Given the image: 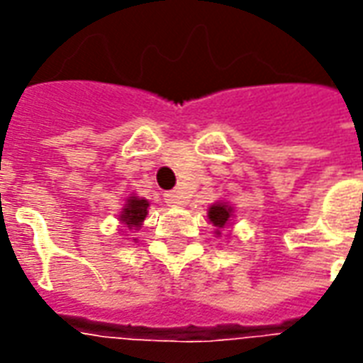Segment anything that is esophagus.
Returning <instances> with one entry per match:
<instances>
[{
  "instance_id": "34e87169",
  "label": "esophagus",
  "mask_w": 363,
  "mask_h": 363,
  "mask_svg": "<svg viewBox=\"0 0 363 363\" xmlns=\"http://www.w3.org/2000/svg\"><path fill=\"white\" fill-rule=\"evenodd\" d=\"M165 202L169 206H181L184 204V196H182L181 192L173 190V192H167L165 194Z\"/></svg>"
}]
</instances>
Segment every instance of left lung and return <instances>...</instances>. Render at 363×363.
Listing matches in <instances>:
<instances>
[{"label": "left lung", "mask_w": 363, "mask_h": 363, "mask_svg": "<svg viewBox=\"0 0 363 363\" xmlns=\"http://www.w3.org/2000/svg\"><path fill=\"white\" fill-rule=\"evenodd\" d=\"M231 216H233V208H231L228 202H216V204H212L208 208V220H210V223H213V225L218 228L216 229L218 235H221L220 229H223L228 225L229 220H231Z\"/></svg>", "instance_id": "1"}]
</instances>
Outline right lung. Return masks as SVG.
Segmentation results:
<instances>
[{"instance_id":"right-lung-1","label":"right lung","mask_w":363,"mask_h":363,"mask_svg":"<svg viewBox=\"0 0 363 363\" xmlns=\"http://www.w3.org/2000/svg\"><path fill=\"white\" fill-rule=\"evenodd\" d=\"M147 208H150V202L145 198L130 196L126 200L124 208H122V212H120L118 220L128 229H140L143 220H145V216H147Z\"/></svg>"}]
</instances>
